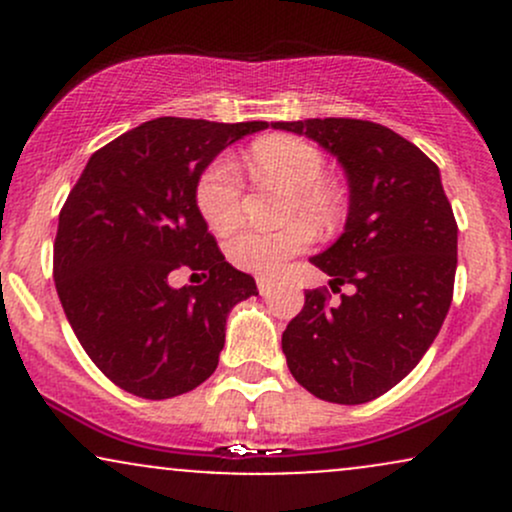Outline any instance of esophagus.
I'll return each mask as SVG.
<instances>
[{"label":"esophagus","mask_w":512,"mask_h":512,"mask_svg":"<svg viewBox=\"0 0 512 512\" xmlns=\"http://www.w3.org/2000/svg\"><path fill=\"white\" fill-rule=\"evenodd\" d=\"M257 289H260L262 296H269V291L274 289V281L269 276H257Z\"/></svg>","instance_id":"1"}]
</instances>
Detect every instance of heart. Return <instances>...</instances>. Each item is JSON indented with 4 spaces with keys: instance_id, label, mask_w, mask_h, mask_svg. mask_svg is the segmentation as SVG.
Here are the masks:
<instances>
[{
    "instance_id": "heart-1",
    "label": "heart",
    "mask_w": 512,
    "mask_h": 512,
    "mask_svg": "<svg viewBox=\"0 0 512 512\" xmlns=\"http://www.w3.org/2000/svg\"><path fill=\"white\" fill-rule=\"evenodd\" d=\"M325 156L313 144L293 137H267L250 149V170L257 180L289 192V216H308L320 226L337 219V197L322 182ZM240 180L231 158L211 161L197 182V207L214 231H231L240 216ZM313 240L308 223L293 221L279 231H240L228 240V260L245 272L272 276L279 274L291 257L301 255Z\"/></svg>"
}]
</instances>
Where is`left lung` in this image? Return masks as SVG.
I'll use <instances>...</instances> for the list:
<instances>
[{"label":"left lung","instance_id":"1","mask_svg":"<svg viewBox=\"0 0 512 512\" xmlns=\"http://www.w3.org/2000/svg\"><path fill=\"white\" fill-rule=\"evenodd\" d=\"M339 161L349 182L344 233L315 267L342 303L313 289L281 334L293 378L334 404H363L407 378L438 337L457 269V223L440 170L419 146L368 120L272 122Z\"/></svg>","mask_w":512,"mask_h":512}]
</instances>
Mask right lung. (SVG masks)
Instances as JSON below:
<instances>
[{"label":"right lung","mask_w":512,"mask_h":512,"mask_svg":"<svg viewBox=\"0 0 512 512\" xmlns=\"http://www.w3.org/2000/svg\"><path fill=\"white\" fill-rule=\"evenodd\" d=\"M267 122L156 117L88 158L60 211L55 286L91 361L144 399L195 390L219 366L226 317L257 296L226 262L197 207V182L226 146ZM202 271L173 290L175 268Z\"/></svg>","instance_id":"1"}]
</instances>
